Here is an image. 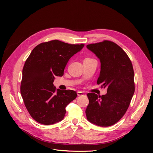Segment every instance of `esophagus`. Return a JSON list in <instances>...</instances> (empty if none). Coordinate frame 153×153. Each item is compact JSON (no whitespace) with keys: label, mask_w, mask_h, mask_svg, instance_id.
I'll return each instance as SVG.
<instances>
[{"label":"esophagus","mask_w":153,"mask_h":153,"mask_svg":"<svg viewBox=\"0 0 153 153\" xmlns=\"http://www.w3.org/2000/svg\"><path fill=\"white\" fill-rule=\"evenodd\" d=\"M77 95L78 96H84V95H85V93L84 92H82V91H78Z\"/></svg>","instance_id":"1"}]
</instances>
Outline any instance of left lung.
<instances>
[{"label":"left lung","mask_w":153,"mask_h":153,"mask_svg":"<svg viewBox=\"0 0 153 153\" xmlns=\"http://www.w3.org/2000/svg\"><path fill=\"white\" fill-rule=\"evenodd\" d=\"M87 48L101 63L97 84L107 89V93L101 96L87 94V119L98 126H112L126 113L135 92L132 64L124 51L112 41L88 45Z\"/></svg>","instance_id":"left-lung-1"}]
</instances>
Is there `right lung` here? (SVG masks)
Wrapping results in <instances>:
<instances>
[{
    "mask_svg": "<svg viewBox=\"0 0 153 153\" xmlns=\"http://www.w3.org/2000/svg\"><path fill=\"white\" fill-rule=\"evenodd\" d=\"M84 46L53 40L32 50L23 68L20 92L27 110L36 121L50 125L64 119L66 106L77 94L73 90H56L53 82L55 76L64 75L69 59Z\"/></svg>",
    "mask_w": 153,
    "mask_h": 153,
    "instance_id": "1",
    "label": "right lung"
}]
</instances>
